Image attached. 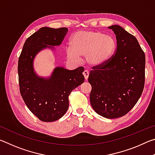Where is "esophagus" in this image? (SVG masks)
Instances as JSON below:
<instances>
[{
  "label": "esophagus",
  "mask_w": 155,
  "mask_h": 155,
  "mask_svg": "<svg viewBox=\"0 0 155 155\" xmlns=\"http://www.w3.org/2000/svg\"><path fill=\"white\" fill-rule=\"evenodd\" d=\"M83 74L84 76V77H85V81H87V78H88V77H89V72H88L87 70H84L83 72Z\"/></svg>",
  "instance_id": "obj_1"
}]
</instances>
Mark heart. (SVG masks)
<instances>
[{
    "label": "heart",
    "instance_id": "obj_1",
    "mask_svg": "<svg viewBox=\"0 0 155 155\" xmlns=\"http://www.w3.org/2000/svg\"><path fill=\"white\" fill-rule=\"evenodd\" d=\"M72 48L68 51V56L73 61H79L85 57L87 64L91 67L103 65L111 58L116 48V42L110 35L98 31H78L72 36Z\"/></svg>",
    "mask_w": 155,
    "mask_h": 155
}]
</instances>
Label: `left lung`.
<instances>
[{
    "label": "left lung",
    "instance_id": "obj_1",
    "mask_svg": "<svg viewBox=\"0 0 155 155\" xmlns=\"http://www.w3.org/2000/svg\"><path fill=\"white\" fill-rule=\"evenodd\" d=\"M108 28L115 34V54L105 64L93 67L88 81L93 109L114 119L124 116L140 99L145 82L146 59L135 36L119 25Z\"/></svg>",
    "mask_w": 155,
    "mask_h": 155
}]
</instances>
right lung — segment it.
<instances>
[{"label": "right lung", "mask_w": 155, "mask_h": 155, "mask_svg": "<svg viewBox=\"0 0 155 155\" xmlns=\"http://www.w3.org/2000/svg\"><path fill=\"white\" fill-rule=\"evenodd\" d=\"M68 31L65 27L40 28L27 39L18 59L20 94L28 109L43 122L61 118L69 107L70 94L85 81L83 67L73 70L57 67L49 77H40L34 70L37 54L43 49L54 50L53 46L61 45Z\"/></svg>", "instance_id": "obj_1"}]
</instances>
